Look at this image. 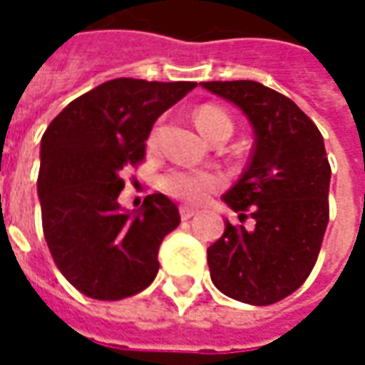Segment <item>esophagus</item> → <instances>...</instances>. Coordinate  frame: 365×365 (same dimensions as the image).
<instances>
[{"instance_id":"34e87169","label":"esophagus","mask_w":365,"mask_h":365,"mask_svg":"<svg viewBox=\"0 0 365 365\" xmlns=\"http://www.w3.org/2000/svg\"><path fill=\"white\" fill-rule=\"evenodd\" d=\"M197 211L195 209H191V207H180V217H182V221H190L191 217H195Z\"/></svg>"}]
</instances>
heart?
I'll use <instances>...</instances> for the list:
<instances>
[{"label":"heart","mask_w":365,"mask_h":365,"mask_svg":"<svg viewBox=\"0 0 365 365\" xmlns=\"http://www.w3.org/2000/svg\"><path fill=\"white\" fill-rule=\"evenodd\" d=\"M195 123L199 130L205 138H213L219 133H232V120L229 113L217 107V105H201L195 111ZM162 190L168 195L187 201V203H197L205 199L211 191L219 190L225 185V178L213 170H185V168H172L160 180Z\"/></svg>","instance_id":"b5f03b06"}]
</instances>
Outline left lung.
I'll return each instance as SVG.
<instances>
[{
  "mask_svg": "<svg viewBox=\"0 0 365 365\" xmlns=\"http://www.w3.org/2000/svg\"><path fill=\"white\" fill-rule=\"evenodd\" d=\"M238 105L256 133L252 158L222 199L240 222L207 248L217 289L248 305H272L313 272L329 225L330 164L321 130L289 97L252 80L203 82Z\"/></svg>",
  "mask_w": 365,
  "mask_h": 365,
  "instance_id": "obj_1",
  "label": "left lung"
}]
</instances>
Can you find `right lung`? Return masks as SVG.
<instances>
[{
    "label": "right lung",
    "instance_id": "add662e5",
    "mask_svg": "<svg viewBox=\"0 0 365 365\" xmlns=\"http://www.w3.org/2000/svg\"><path fill=\"white\" fill-rule=\"evenodd\" d=\"M195 86L117 78L68 103L44 130L43 232L56 268L83 295L119 301L158 274L160 245L180 225L178 207L152 193L138 213H123L120 174L143 164L152 125Z\"/></svg>",
    "mask_w": 365,
    "mask_h": 365
}]
</instances>
